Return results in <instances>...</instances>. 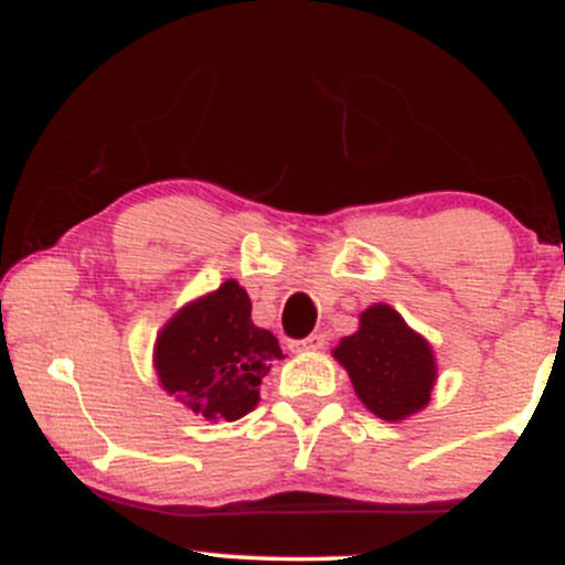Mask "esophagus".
I'll use <instances>...</instances> for the list:
<instances>
[{"label":"esophagus","instance_id":"esophagus-1","mask_svg":"<svg viewBox=\"0 0 565 565\" xmlns=\"http://www.w3.org/2000/svg\"><path fill=\"white\" fill-rule=\"evenodd\" d=\"M323 345H327V337H323V334H310V337H305V340H300V342H291V350H321Z\"/></svg>","mask_w":565,"mask_h":565}]
</instances>
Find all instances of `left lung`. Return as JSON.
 Listing matches in <instances>:
<instances>
[{"label": "left lung", "mask_w": 565, "mask_h": 565, "mask_svg": "<svg viewBox=\"0 0 565 565\" xmlns=\"http://www.w3.org/2000/svg\"><path fill=\"white\" fill-rule=\"evenodd\" d=\"M332 355L345 366L361 404L385 423L412 417L430 401L436 355L391 305L366 308L359 332L342 337Z\"/></svg>", "instance_id": "1"}]
</instances>
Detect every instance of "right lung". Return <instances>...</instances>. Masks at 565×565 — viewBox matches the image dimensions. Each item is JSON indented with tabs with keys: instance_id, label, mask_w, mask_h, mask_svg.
<instances>
[{
	"instance_id": "right-lung-1",
	"label": "right lung",
	"mask_w": 565,
	"mask_h": 565,
	"mask_svg": "<svg viewBox=\"0 0 565 565\" xmlns=\"http://www.w3.org/2000/svg\"><path fill=\"white\" fill-rule=\"evenodd\" d=\"M284 353L268 329L252 323L238 281L183 305L164 323L153 366L167 393L204 419H242L260 401V382Z\"/></svg>"
}]
</instances>
